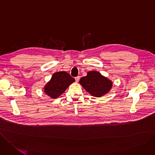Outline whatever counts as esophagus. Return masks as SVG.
Segmentation results:
<instances>
[{
    "instance_id": "obj_1",
    "label": "esophagus",
    "mask_w": 155,
    "mask_h": 155,
    "mask_svg": "<svg viewBox=\"0 0 155 155\" xmlns=\"http://www.w3.org/2000/svg\"><path fill=\"white\" fill-rule=\"evenodd\" d=\"M75 81H76V82H78V81H79V80H80V77H79V76L76 77L75 78Z\"/></svg>"
}]
</instances>
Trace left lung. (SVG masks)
<instances>
[{
	"mask_svg": "<svg viewBox=\"0 0 155 155\" xmlns=\"http://www.w3.org/2000/svg\"><path fill=\"white\" fill-rule=\"evenodd\" d=\"M80 83L86 91L97 97L107 93L112 86L111 81L97 71L88 72L86 77L81 78Z\"/></svg>",
	"mask_w": 155,
	"mask_h": 155,
	"instance_id": "1",
	"label": "left lung"
}]
</instances>
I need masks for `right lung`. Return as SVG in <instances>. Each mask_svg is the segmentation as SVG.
<instances>
[{"mask_svg":"<svg viewBox=\"0 0 155 155\" xmlns=\"http://www.w3.org/2000/svg\"><path fill=\"white\" fill-rule=\"evenodd\" d=\"M75 79L65 72L54 73L51 80L45 86V93L50 97L56 99L61 95Z\"/></svg>","mask_w":155,"mask_h":155,"instance_id":"1","label":"right lung"}]
</instances>
